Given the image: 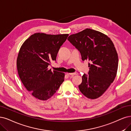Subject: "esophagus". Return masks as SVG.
<instances>
[{
    "label": "esophagus",
    "mask_w": 131,
    "mask_h": 131,
    "mask_svg": "<svg viewBox=\"0 0 131 131\" xmlns=\"http://www.w3.org/2000/svg\"><path fill=\"white\" fill-rule=\"evenodd\" d=\"M77 72H74V73H68L67 74H68L69 75H71V76H73L74 75H75V74H77Z\"/></svg>",
    "instance_id": "obj_1"
}]
</instances>
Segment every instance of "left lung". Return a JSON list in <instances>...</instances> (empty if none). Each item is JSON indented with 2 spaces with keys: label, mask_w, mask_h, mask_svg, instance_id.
Returning <instances> with one entry per match:
<instances>
[{
  "label": "left lung",
  "mask_w": 131,
  "mask_h": 131,
  "mask_svg": "<svg viewBox=\"0 0 131 131\" xmlns=\"http://www.w3.org/2000/svg\"><path fill=\"white\" fill-rule=\"evenodd\" d=\"M80 52L83 61L88 60L89 75L84 74L79 90L88 98L102 95L117 75L118 56L112 41L105 34L86 28L67 39Z\"/></svg>",
  "instance_id": "1"
}]
</instances>
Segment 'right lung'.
Here are the masks:
<instances>
[{"instance_id":"add662e5","label":"right lung","mask_w":131,"mask_h":131,"mask_svg":"<svg viewBox=\"0 0 131 131\" xmlns=\"http://www.w3.org/2000/svg\"><path fill=\"white\" fill-rule=\"evenodd\" d=\"M68 34L51 35L36 33L23 43L17 66L18 74L27 90L37 99L46 100L53 96L64 81L65 73L48 70Z\"/></svg>"}]
</instances>
